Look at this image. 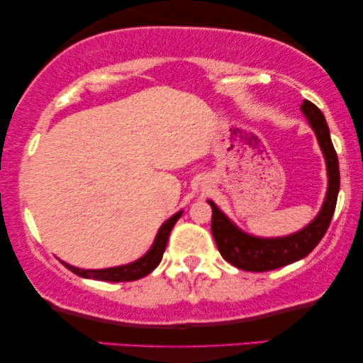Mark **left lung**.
I'll return each mask as SVG.
<instances>
[{
  "instance_id": "8db88e82",
  "label": "left lung",
  "mask_w": 363,
  "mask_h": 363,
  "mask_svg": "<svg viewBox=\"0 0 363 363\" xmlns=\"http://www.w3.org/2000/svg\"><path fill=\"white\" fill-rule=\"evenodd\" d=\"M301 111L306 116L312 130L315 132L317 142H319L320 150L325 158L329 185H327L324 203H322L319 215L294 235L281 238H257L241 231L215 203L208 200L213 210L211 233L216 241L218 251L238 269L264 272L302 259L319 245L330 225L332 216H334L340 188V172L339 158H337L335 148L330 140L329 125H327L324 113L312 102H302Z\"/></svg>"
}]
</instances>
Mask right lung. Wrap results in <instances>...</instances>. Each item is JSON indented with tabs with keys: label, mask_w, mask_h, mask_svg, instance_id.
<instances>
[{
	"label": "right lung",
	"mask_w": 363,
	"mask_h": 363,
	"mask_svg": "<svg viewBox=\"0 0 363 363\" xmlns=\"http://www.w3.org/2000/svg\"><path fill=\"white\" fill-rule=\"evenodd\" d=\"M183 211H178L172 218L163 223L158 230L155 241L150 250H148L145 255H143L140 259L128 262V264L123 266H116V267H107V269H81V267H74L67 262L62 261V264L67 267L69 271H72L74 274L86 277V279H97V281H108V282H127V281H137L140 277L150 274V272L155 269V267L160 264L163 252H165L168 236H170L172 228L175 226V223L180 220Z\"/></svg>",
	"instance_id": "obj_1"
}]
</instances>
